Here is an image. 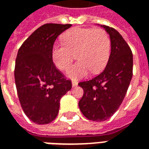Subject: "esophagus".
Listing matches in <instances>:
<instances>
[{
  "label": "esophagus",
  "instance_id": "1",
  "mask_svg": "<svg viewBox=\"0 0 149 149\" xmlns=\"http://www.w3.org/2000/svg\"><path fill=\"white\" fill-rule=\"evenodd\" d=\"M72 86L75 87V86H77L78 85V81L77 80H72Z\"/></svg>",
  "mask_w": 149,
  "mask_h": 149
}]
</instances>
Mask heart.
I'll list each match as a JSON object with an SVG mask.
<instances>
[{
    "instance_id": "heart-1",
    "label": "heart",
    "mask_w": 149,
    "mask_h": 149,
    "mask_svg": "<svg viewBox=\"0 0 149 149\" xmlns=\"http://www.w3.org/2000/svg\"><path fill=\"white\" fill-rule=\"evenodd\" d=\"M64 44L54 45L52 58L56 66L65 71L75 54L78 61L68 70L72 78L84 77L91 70L97 73L106 65L110 54V38L103 29L75 27L62 36Z\"/></svg>"
}]
</instances>
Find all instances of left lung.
<instances>
[{
    "label": "left lung",
    "mask_w": 149,
    "mask_h": 149,
    "mask_svg": "<svg viewBox=\"0 0 149 149\" xmlns=\"http://www.w3.org/2000/svg\"><path fill=\"white\" fill-rule=\"evenodd\" d=\"M111 39V53L104 71L81 81L84 94L79 101L83 115L93 121L110 118L120 106L132 77V52L118 31L103 25Z\"/></svg>",
    "instance_id": "8db88e82"
}]
</instances>
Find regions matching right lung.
I'll return each instance as SVG.
<instances>
[{"label":"right lung","instance_id":"1","mask_svg":"<svg viewBox=\"0 0 149 149\" xmlns=\"http://www.w3.org/2000/svg\"><path fill=\"white\" fill-rule=\"evenodd\" d=\"M72 24L48 23L31 34L18 50L14 77L21 108L37 125L56 117L60 100L72 88V81L56 67L52 49L56 37Z\"/></svg>","mask_w":149,"mask_h":149}]
</instances>
